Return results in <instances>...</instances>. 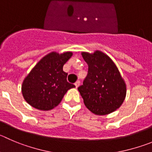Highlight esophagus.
I'll return each instance as SVG.
<instances>
[{
	"label": "esophagus",
	"mask_w": 152,
	"mask_h": 152,
	"mask_svg": "<svg viewBox=\"0 0 152 152\" xmlns=\"http://www.w3.org/2000/svg\"><path fill=\"white\" fill-rule=\"evenodd\" d=\"M79 85H80V82H79V81H77V82H76V83H75V86H76V88L79 87Z\"/></svg>",
	"instance_id": "obj_1"
}]
</instances>
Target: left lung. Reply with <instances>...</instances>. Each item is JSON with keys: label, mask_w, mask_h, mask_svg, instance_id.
Here are the masks:
<instances>
[{"label": "left lung", "mask_w": 152, "mask_h": 152, "mask_svg": "<svg viewBox=\"0 0 152 152\" xmlns=\"http://www.w3.org/2000/svg\"><path fill=\"white\" fill-rule=\"evenodd\" d=\"M88 64V75L78 88L86 106L91 113L104 115L115 111L126 97V84L108 55L100 51L82 52Z\"/></svg>", "instance_id": "left-lung-1"}]
</instances>
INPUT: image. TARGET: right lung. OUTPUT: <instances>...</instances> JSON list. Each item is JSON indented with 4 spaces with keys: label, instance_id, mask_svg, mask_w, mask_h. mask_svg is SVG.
<instances>
[{
    "label": "right lung",
    "instance_id": "1",
    "mask_svg": "<svg viewBox=\"0 0 152 152\" xmlns=\"http://www.w3.org/2000/svg\"><path fill=\"white\" fill-rule=\"evenodd\" d=\"M73 53L52 52L44 56L24 79L22 92L28 104L48 111L57 106L69 89L74 85L66 81L67 73L63 66Z\"/></svg>",
    "mask_w": 152,
    "mask_h": 152
}]
</instances>
